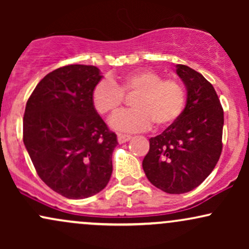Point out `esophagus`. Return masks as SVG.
I'll return each instance as SVG.
<instances>
[{"label": "esophagus", "mask_w": 249, "mask_h": 249, "mask_svg": "<svg viewBox=\"0 0 249 249\" xmlns=\"http://www.w3.org/2000/svg\"><path fill=\"white\" fill-rule=\"evenodd\" d=\"M117 139H118L119 144H124V142H126L130 141L131 136H128V134L118 133V134H117Z\"/></svg>", "instance_id": "34e87169"}]
</instances>
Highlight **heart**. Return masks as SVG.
<instances>
[{"instance_id": "obj_1", "label": "heart", "mask_w": 249, "mask_h": 249, "mask_svg": "<svg viewBox=\"0 0 249 249\" xmlns=\"http://www.w3.org/2000/svg\"><path fill=\"white\" fill-rule=\"evenodd\" d=\"M134 95L131 110L121 111L111 118L110 126L122 132L167 127L178 121L186 104V91L176 79H164L150 69L125 73L117 79L103 78L91 91V103L99 115H112L124 101Z\"/></svg>"}]
</instances>
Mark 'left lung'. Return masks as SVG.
I'll list each match as a JSON object with an SVG mask.
<instances>
[{"instance_id":"obj_1","label":"left lung","mask_w":249,"mask_h":249,"mask_svg":"<svg viewBox=\"0 0 249 249\" xmlns=\"http://www.w3.org/2000/svg\"><path fill=\"white\" fill-rule=\"evenodd\" d=\"M176 72L187 91L178 121L150 139L142 168L150 182L170 194L190 192L215 167L222 151L224 110L213 85L182 64Z\"/></svg>"}]
</instances>
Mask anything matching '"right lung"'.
<instances>
[{"instance_id": "add662e5", "label": "right lung", "mask_w": 249, "mask_h": 249, "mask_svg": "<svg viewBox=\"0 0 249 249\" xmlns=\"http://www.w3.org/2000/svg\"><path fill=\"white\" fill-rule=\"evenodd\" d=\"M102 77L93 65H67L48 73L27 102L25 148L39 178L65 198L95 196L112 174L117 136L91 103Z\"/></svg>"}]
</instances>
